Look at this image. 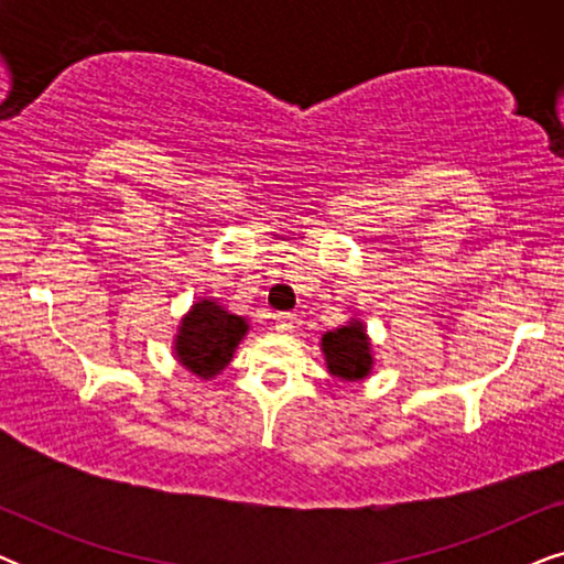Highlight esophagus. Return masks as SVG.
<instances>
[{"label":"esophagus","mask_w":564,"mask_h":564,"mask_svg":"<svg viewBox=\"0 0 564 564\" xmlns=\"http://www.w3.org/2000/svg\"><path fill=\"white\" fill-rule=\"evenodd\" d=\"M295 315L292 313H276L274 315V328L276 330H282V334H290L292 328H295Z\"/></svg>","instance_id":"obj_1"}]
</instances>
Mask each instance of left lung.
Returning a JSON list of instances; mask_svg holds the SVG:
<instances>
[{"label":"left lung","instance_id":"left-lung-1","mask_svg":"<svg viewBox=\"0 0 564 564\" xmlns=\"http://www.w3.org/2000/svg\"><path fill=\"white\" fill-rule=\"evenodd\" d=\"M321 351L326 357L328 372L344 382H359L372 375L375 354L367 336V326L359 318L326 330L321 338Z\"/></svg>","mask_w":564,"mask_h":564}]
</instances>
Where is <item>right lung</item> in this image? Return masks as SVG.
I'll return each mask as SVG.
<instances>
[{
    "mask_svg": "<svg viewBox=\"0 0 564 564\" xmlns=\"http://www.w3.org/2000/svg\"><path fill=\"white\" fill-rule=\"evenodd\" d=\"M249 334V321L215 300L199 297L176 326L174 357L199 380H213L230 365L238 344Z\"/></svg>",
    "mask_w": 564,
    "mask_h": 564,
    "instance_id": "right-lung-1",
    "label": "right lung"
}]
</instances>
